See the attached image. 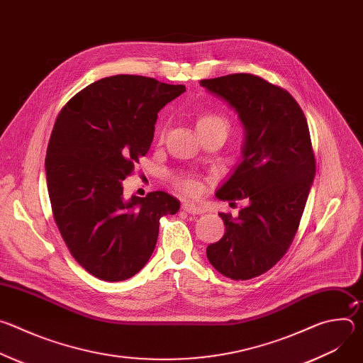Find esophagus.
<instances>
[{
  "instance_id": "esophagus-1",
  "label": "esophagus",
  "mask_w": 363,
  "mask_h": 363,
  "mask_svg": "<svg viewBox=\"0 0 363 363\" xmlns=\"http://www.w3.org/2000/svg\"><path fill=\"white\" fill-rule=\"evenodd\" d=\"M182 210L186 211L188 214H202V213H205V210L202 208L201 205H195L194 202H184Z\"/></svg>"
}]
</instances>
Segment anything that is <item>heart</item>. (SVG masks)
<instances>
[{
    "label": "heart",
    "mask_w": 363,
    "mask_h": 363,
    "mask_svg": "<svg viewBox=\"0 0 363 363\" xmlns=\"http://www.w3.org/2000/svg\"><path fill=\"white\" fill-rule=\"evenodd\" d=\"M213 125H224V126H227V122H225L224 118H221L220 115L213 113V112H203L196 119V129L198 130L203 129L206 126H213ZM178 185H179V188L185 194H189V195L196 194L198 189H199V182L195 181L194 178H188V177L179 178L178 179Z\"/></svg>",
    "instance_id": "obj_1"
}]
</instances>
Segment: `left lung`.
<instances>
[{
    "label": "left lung",
    "instance_id": "8db88e82",
    "mask_svg": "<svg viewBox=\"0 0 363 363\" xmlns=\"http://www.w3.org/2000/svg\"><path fill=\"white\" fill-rule=\"evenodd\" d=\"M199 84L224 100L244 129L241 162L216 196L247 205L235 218L220 214L225 233L206 257L223 276L248 280L270 270L296 235L316 172L312 140L293 96L262 77L238 73Z\"/></svg>",
    "mask_w": 363,
    "mask_h": 363
}]
</instances>
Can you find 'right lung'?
I'll return each mask as SVG.
<instances>
[{
  "mask_svg": "<svg viewBox=\"0 0 363 363\" xmlns=\"http://www.w3.org/2000/svg\"><path fill=\"white\" fill-rule=\"evenodd\" d=\"M184 91V84L118 74L84 87L57 116L45 155L51 210L74 260L100 280L140 272L161 217L179 210L164 191L126 199L123 179L147 153L158 112Z\"/></svg>",
  "mask_w": 363,
  "mask_h": 363,
  "instance_id": "obj_1",
  "label": "right lung"
}]
</instances>
